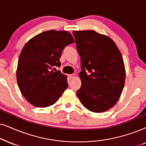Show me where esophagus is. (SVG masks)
Returning <instances> with one entry per match:
<instances>
[{
    "mask_svg": "<svg viewBox=\"0 0 146 146\" xmlns=\"http://www.w3.org/2000/svg\"><path fill=\"white\" fill-rule=\"evenodd\" d=\"M69 77L70 79H73V78H75V74L69 75Z\"/></svg>",
    "mask_w": 146,
    "mask_h": 146,
    "instance_id": "34e87169",
    "label": "esophagus"
}]
</instances>
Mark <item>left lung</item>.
<instances>
[{
    "label": "left lung",
    "instance_id": "1",
    "mask_svg": "<svg viewBox=\"0 0 146 146\" xmlns=\"http://www.w3.org/2000/svg\"><path fill=\"white\" fill-rule=\"evenodd\" d=\"M73 33L82 69L77 96L91 111H106L119 100L125 84L121 52L110 37L93 30L73 31Z\"/></svg>",
    "mask_w": 146,
    "mask_h": 146
}]
</instances>
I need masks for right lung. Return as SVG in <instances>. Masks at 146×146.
<instances>
[{"mask_svg": "<svg viewBox=\"0 0 146 146\" xmlns=\"http://www.w3.org/2000/svg\"><path fill=\"white\" fill-rule=\"evenodd\" d=\"M74 38L67 31H44L31 38L19 56L17 81L27 102L38 108L55 104L67 88V79L54 66L60 67L63 48L73 43ZM55 69V68H54Z\"/></svg>", "mask_w": 146, "mask_h": 146, "instance_id": "1", "label": "right lung"}]
</instances>
